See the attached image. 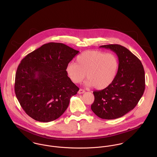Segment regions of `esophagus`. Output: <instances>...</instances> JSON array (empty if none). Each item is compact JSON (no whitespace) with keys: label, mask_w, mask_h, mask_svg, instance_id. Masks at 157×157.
<instances>
[{"label":"esophagus","mask_w":157,"mask_h":157,"mask_svg":"<svg viewBox=\"0 0 157 157\" xmlns=\"http://www.w3.org/2000/svg\"><path fill=\"white\" fill-rule=\"evenodd\" d=\"M85 92V90H83V89H80L79 90H78V93L79 94H83Z\"/></svg>","instance_id":"obj_1"}]
</instances>
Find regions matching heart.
Returning a JSON list of instances; mask_svg holds the SVG:
<instances>
[{
	"label": "heart",
	"instance_id": "heart-1",
	"mask_svg": "<svg viewBox=\"0 0 157 157\" xmlns=\"http://www.w3.org/2000/svg\"><path fill=\"white\" fill-rule=\"evenodd\" d=\"M76 63L71 62L66 68L69 78L74 83H80L86 77L87 86L97 90L109 87L115 80L118 61L112 53L98 51H86L76 57Z\"/></svg>",
	"mask_w": 157,
	"mask_h": 157
}]
</instances>
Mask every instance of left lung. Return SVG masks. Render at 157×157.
Returning <instances> with one entry per match:
<instances>
[{
	"label": "left lung",
	"instance_id": "obj_1",
	"mask_svg": "<svg viewBox=\"0 0 157 157\" xmlns=\"http://www.w3.org/2000/svg\"><path fill=\"white\" fill-rule=\"evenodd\" d=\"M118 58V69L115 80L104 90H95L91 109L98 117L112 120L132 110L145 90V75L141 61L126 48L117 44L102 45Z\"/></svg>",
	"mask_w": 157,
	"mask_h": 157
}]
</instances>
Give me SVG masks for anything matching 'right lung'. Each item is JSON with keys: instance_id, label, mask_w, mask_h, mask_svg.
Instances as JSON below:
<instances>
[{"instance_id": "1", "label": "right lung", "mask_w": 157, "mask_h": 157, "mask_svg": "<svg viewBox=\"0 0 157 157\" xmlns=\"http://www.w3.org/2000/svg\"><path fill=\"white\" fill-rule=\"evenodd\" d=\"M79 52L50 42L25 56L17 67L14 90L24 111L34 120L49 122L67 110L79 88L67 76V64Z\"/></svg>"}]
</instances>
